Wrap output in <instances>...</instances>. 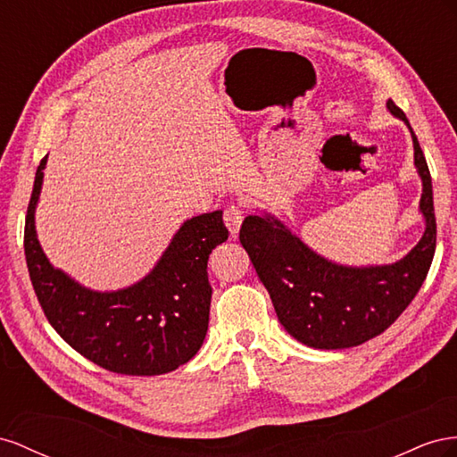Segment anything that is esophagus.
<instances>
[{"label":"esophagus","mask_w":457,"mask_h":457,"mask_svg":"<svg viewBox=\"0 0 457 457\" xmlns=\"http://www.w3.org/2000/svg\"><path fill=\"white\" fill-rule=\"evenodd\" d=\"M243 214L245 212H243V208L239 204H231L224 211V221H226V226H228V229H229L233 237H236L239 233V228H241L243 218H245Z\"/></svg>","instance_id":"esophagus-1"}]
</instances>
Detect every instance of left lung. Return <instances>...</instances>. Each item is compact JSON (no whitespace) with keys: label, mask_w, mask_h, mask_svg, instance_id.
Returning <instances> with one entry per match:
<instances>
[{"label":"left lung","mask_w":457,"mask_h":457,"mask_svg":"<svg viewBox=\"0 0 457 457\" xmlns=\"http://www.w3.org/2000/svg\"><path fill=\"white\" fill-rule=\"evenodd\" d=\"M386 109L410 128L413 164L423 184L420 212L425 231L406 256L383 266L337 264L312 251L268 212L246 216L239 231L279 323L298 343L312 348H350L381 335L413 301L433 262L436 220L431 172L406 114L393 99L386 101Z\"/></svg>","instance_id":"obj_1"}]
</instances>
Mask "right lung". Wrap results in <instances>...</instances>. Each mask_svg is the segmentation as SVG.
<instances>
[{"instance_id":"obj_1","label":"right lung","mask_w":457,"mask_h":457,"mask_svg":"<svg viewBox=\"0 0 457 457\" xmlns=\"http://www.w3.org/2000/svg\"><path fill=\"white\" fill-rule=\"evenodd\" d=\"M36 170L24 224V254L37 301L54 329L84 358L122 375H162L197 354L208 329L212 287L206 262L228 239L221 211L186 220L159 262L137 283L94 291L54 268L36 233L44 184Z\"/></svg>"}]
</instances>
